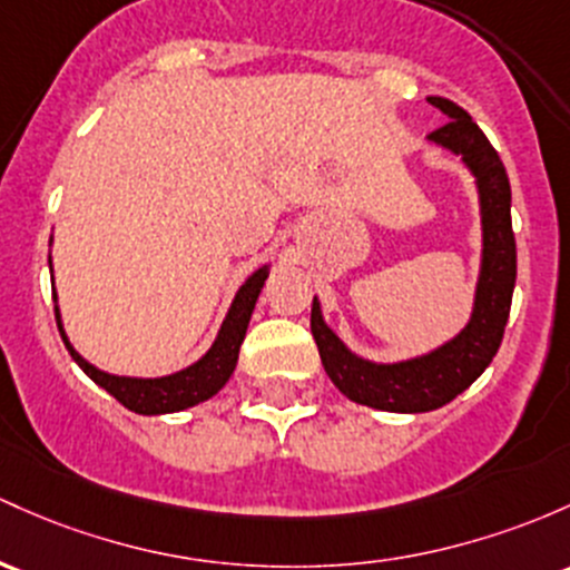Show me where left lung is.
Masks as SVG:
<instances>
[{
	"mask_svg": "<svg viewBox=\"0 0 570 570\" xmlns=\"http://www.w3.org/2000/svg\"><path fill=\"white\" fill-rule=\"evenodd\" d=\"M430 102L449 121L428 135V142L460 156L479 194L481 265L471 318L458 335L430 352L397 362H373L354 354L324 322L318 297L311 308V333L330 381L354 403L392 414L441 409L487 371L503 341L517 281L511 186L503 161L465 110L441 97H430Z\"/></svg>",
	"mask_w": 570,
	"mask_h": 570,
	"instance_id": "obj_1",
	"label": "left lung"
}]
</instances>
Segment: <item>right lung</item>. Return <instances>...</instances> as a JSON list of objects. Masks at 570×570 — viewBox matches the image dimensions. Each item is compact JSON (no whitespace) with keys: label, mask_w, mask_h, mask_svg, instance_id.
<instances>
[{"label":"right lung","mask_w":570,"mask_h":570,"mask_svg":"<svg viewBox=\"0 0 570 570\" xmlns=\"http://www.w3.org/2000/svg\"><path fill=\"white\" fill-rule=\"evenodd\" d=\"M48 267H53L51 254H48ZM267 275H271V265H262L248 275L240 284V289L235 292L233 305H229L227 316H224L222 327H218L216 341L210 343V348L199 356L197 362L186 365L184 371H175L170 376H156V379H140V376H116V373L99 371L97 365H91L89 360H83L70 337L65 333V322H61L59 311V297H56L53 286V303H56V324H59L61 341H65L67 352L75 362L80 365V371L89 376L94 384L102 386L105 392H110L124 409L135 411L142 416H159V414H175V411L191 409V405L205 403L227 384L229 376L235 373L237 354H240V343L246 337L248 322H252L256 297H259L262 286H265Z\"/></svg>","instance_id":"obj_1"}]
</instances>
